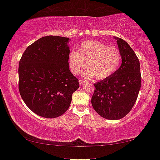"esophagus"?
I'll list each match as a JSON object with an SVG mask.
<instances>
[{
	"label": "esophagus",
	"mask_w": 160,
	"mask_h": 160,
	"mask_svg": "<svg viewBox=\"0 0 160 160\" xmlns=\"http://www.w3.org/2000/svg\"><path fill=\"white\" fill-rule=\"evenodd\" d=\"M86 82V81L85 80H79V83H80V85H82V84H84V83Z\"/></svg>",
	"instance_id": "1"
}]
</instances>
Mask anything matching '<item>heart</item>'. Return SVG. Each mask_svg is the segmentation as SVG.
Listing matches in <instances>:
<instances>
[{
    "label": "heart",
    "mask_w": 160,
    "mask_h": 160,
    "mask_svg": "<svg viewBox=\"0 0 160 160\" xmlns=\"http://www.w3.org/2000/svg\"><path fill=\"white\" fill-rule=\"evenodd\" d=\"M122 55L118 48L108 46L96 40L83 42L78 51H72L69 64L72 72L78 75L80 69L87 67L82 72L83 78L102 80L114 75L120 66Z\"/></svg>",
    "instance_id": "b5f03b06"
}]
</instances>
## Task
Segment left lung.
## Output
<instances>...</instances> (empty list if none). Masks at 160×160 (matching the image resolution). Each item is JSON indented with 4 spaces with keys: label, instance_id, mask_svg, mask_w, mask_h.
Here are the masks:
<instances>
[{
    "label": "left lung",
    "instance_id": "1",
    "mask_svg": "<svg viewBox=\"0 0 160 160\" xmlns=\"http://www.w3.org/2000/svg\"><path fill=\"white\" fill-rule=\"evenodd\" d=\"M122 55V64L111 77L94 84L91 103L107 120H120L129 113L138 98L141 85L140 62L133 50L122 38L114 37Z\"/></svg>",
    "mask_w": 160,
    "mask_h": 160
}]
</instances>
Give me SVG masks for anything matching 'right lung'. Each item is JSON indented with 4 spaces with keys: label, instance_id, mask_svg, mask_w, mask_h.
<instances>
[{
    "label": "right lung",
    "instance_id": "add662e5",
    "mask_svg": "<svg viewBox=\"0 0 160 160\" xmlns=\"http://www.w3.org/2000/svg\"><path fill=\"white\" fill-rule=\"evenodd\" d=\"M69 38L49 35L26 48L19 61V89L31 111L45 118L59 117L69 109L79 88L69 70Z\"/></svg>",
    "mask_w": 160,
    "mask_h": 160
}]
</instances>
